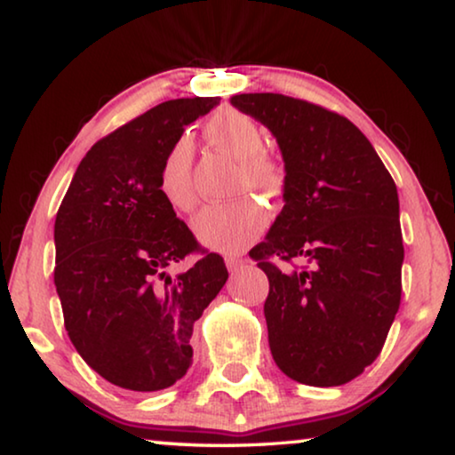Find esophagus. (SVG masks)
<instances>
[{
	"instance_id": "34e87169",
	"label": "esophagus",
	"mask_w": 455,
	"mask_h": 455,
	"mask_svg": "<svg viewBox=\"0 0 455 455\" xmlns=\"http://www.w3.org/2000/svg\"><path fill=\"white\" fill-rule=\"evenodd\" d=\"M245 266H247V259H243V257H233V255L227 257V267L230 274H236V271L243 269Z\"/></svg>"
}]
</instances>
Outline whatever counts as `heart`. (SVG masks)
Returning a JSON list of instances; mask_svg holds the SVG:
<instances>
[{
	"instance_id": "1",
	"label": "heart",
	"mask_w": 455,
	"mask_h": 455,
	"mask_svg": "<svg viewBox=\"0 0 455 455\" xmlns=\"http://www.w3.org/2000/svg\"><path fill=\"white\" fill-rule=\"evenodd\" d=\"M206 137L212 145L241 161V188H253L267 196H280L286 175L275 159L263 151V131L247 114L222 110L210 118ZM159 192L169 206L188 212L196 204L192 188V142L180 137L169 147L159 167ZM267 210L253 198L210 204L196 214L194 233L206 247L220 253H241L259 239L267 227Z\"/></svg>"
}]
</instances>
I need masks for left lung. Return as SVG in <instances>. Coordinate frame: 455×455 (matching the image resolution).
Wrapping results in <instances>:
<instances>
[{
  "label": "left lung",
  "mask_w": 455,
  "mask_h": 455,
  "mask_svg": "<svg viewBox=\"0 0 455 455\" xmlns=\"http://www.w3.org/2000/svg\"><path fill=\"white\" fill-rule=\"evenodd\" d=\"M230 104L269 128L286 169L282 212L249 253L269 280L271 355L300 384H347L379 355L401 307L395 180L337 112L282 93H241ZM271 256L307 266L282 272Z\"/></svg>",
  "instance_id": "8db88e82"
}]
</instances>
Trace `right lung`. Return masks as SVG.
Here are the masks:
<instances>
[{
    "label": "right lung",
    "instance_id": "1",
    "mask_svg": "<svg viewBox=\"0 0 455 455\" xmlns=\"http://www.w3.org/2000/svg\"><path fill=\"white\" fill-rule=\"evenodd\" d=\"M219 101L169 100L120 126L87 151L60 202L54 286L65 329L120 388L155 392L186 376L194 323L228 277L159 192L169 147ZM189 254L199 259L188 267Z\"/></svg>",
    "mask_w": 455,
    "mask_h": 455
}]
</instances>
